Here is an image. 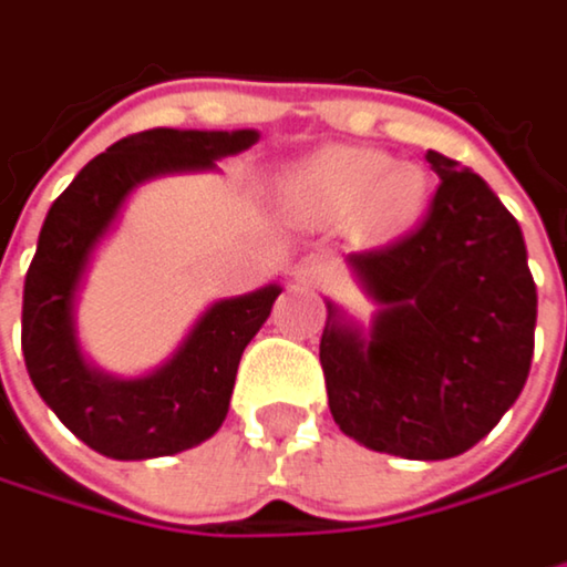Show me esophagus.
<instances>
[{"label": "esophagus", "instance_id": "34e87169", "mask_svg": "<svg viewBox=\"0 0 567 567\" xmlns=\"http://www.w3.org/2000/svg\"><path fill=\"white\" fill-rule=\"evenodd\" d=\"M293 274H297L303 284H323V280H327V274H330V267H327V260H323V257L310 254V257H303V260L293 267Z\"/></svg>", "mask_w": 567, "mask_h": 567}]
</instances>
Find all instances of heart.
Wrapping results in <instances>:
<instances>
[{"instance_id":"b5f03b06","label":"heart","mask_w":567,"mask_h":567,"mask_svg":"<svg viewBox=\"0 0 567 567\" xmlns=\"http://www.w3.org/2000/svg\"><path fill=\"white\" fill-rule=\"evenodd\" d=\"M287 200L313 217H343L360 207L373 230H403L425 207V174L413 164H390L367 147H330L290 171Z\"/></svg>"}]
</instances>
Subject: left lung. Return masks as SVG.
Wrapping results in <instances>:
<instances>
[{
  "label": "left lung",
  "instance_id": "left-lung-1",
  "mask_svg": "<svg viewBox=\"0 0 567 567\" xmlns=\"http://www.w3.org/2000/svg\"><path fill=\"white\" fill-rule=\"evenodd\" d=\"M439 174L423 224L350 254L380 303L370 333L330 307L320 367L330 413L357 442L403 458H452L518 400L535 350L538 293L518 220L458 161Z\"/></svg>",
  "mask_w": 567,
  "mask_h": 567
}]
</instances>
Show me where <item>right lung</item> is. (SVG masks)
Wrapping results in <instances>:
<instances>
[{
    "label": "right lung",
    "instance_id": "1",
    "mask_svg": "<svg viewBox=\"0 0 567 567\" xmlns=\"http://www.w3.org/2000/svg\"><path fill=\"white\" fill-rule=\"evenodd\" d=\"M254 142L250 128L138 132L92 157L49 207L22 290V357L52 413L102 455L154 458L210 439L227 416L240 353L270 317L280 287L214 303L161 370L112 380L95 373L75 343L72 300L89 254L132 187L171 171L214 167Z\"/></svg>",
    "mask_w": 567,
    "mask_h": 567
}]
</instances>
